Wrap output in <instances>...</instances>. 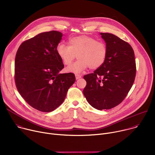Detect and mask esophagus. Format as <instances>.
Segmentation results:
<instances>
[{
	"label": "esophagus",
	"instance_id": "1",
	"mask_svg": "<svg viewBox=\"0 0 155 155\" xmlns=\"http://www.w3.org/2000/svg\"><path fill=\"white\" fill-rule=\"evenodd\" d=\"M75 77H76V79L77 80V79H79V78H81V75H80V74H75Z\"/></svg>",
	"mask_w": 155,
	"mask_h": 155
}]
</instances>
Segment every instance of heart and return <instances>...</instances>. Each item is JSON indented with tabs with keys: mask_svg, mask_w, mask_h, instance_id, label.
<instances>
[{
	"mask_svg": "<svg viewBox=\"0 0 155 155\" xmlns=\"http://www.w3.org/2000/svg\"><path fill=\"white\" fill-rule=\"evenodd\" d=\"M56 52L65 65H71L77 55L78 60L69 66L67 71L79 73L88 68L92 70L101 68L107 59L108 49L104 42L81 35L69 38L68 46L59 43Z\"/></svg>",
	"mask_w": 155,
	"mask_h": 155,
	"instance_id": "1",
	"label": "heart"
}]
</instances>
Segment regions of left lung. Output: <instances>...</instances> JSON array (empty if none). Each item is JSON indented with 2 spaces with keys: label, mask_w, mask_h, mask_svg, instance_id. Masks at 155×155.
Returning a JSON list of instances; mask_svg holds the SVG:
<instances>
[{
  "label": "left lung",
  "mask_w": 155,
  "mask_h": 155,
  "mask_svg": "<svg viewBox=\"0 0 155 155\" xmlns=\"http://www.w3.org/2000/svg\"><path fill=\"white\" fill-rule=\"evenodd\" d=\"M108 49L107 59L93 73L84 75L83 94L94 108H112L125 99L136 74L134 52L129 44L110 33H101Z\"/></svg>",
  "instance_id": "left-lung-1"
}]
</instances>
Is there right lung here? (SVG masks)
Here are the masks:
<instances>
[{"label":"right lung","instance_id":"1","mask_svg":"<svg viewBox=\"0 0 155 155\" xmlns=\"http://www.w3.org/2000/svg\"><path fill=\"white\" fill-rule=\"evenodd\" d=\"M62 37L56 31L40 33L22 43L16 54L17 90L29 105L40 112L58 108L75 81L74 74L59 73L64 68L56 52Z\"/></svg>","mask_w":155,"mask_h":155}]
</instances>
